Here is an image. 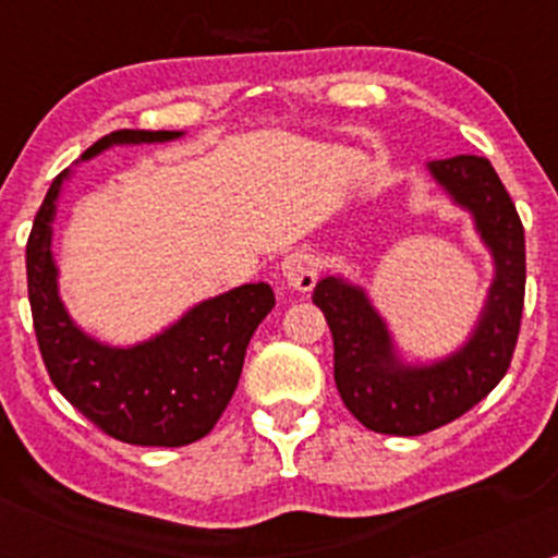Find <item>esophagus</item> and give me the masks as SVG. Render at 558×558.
<instances>
[{"label": "esophagus", "instance_id": "obj_1", "mask_svg": "<svg viewBox=\"0 0 558 558\" xmlns=\"http://www.w3.org/2000/svg\"><path fill=\"white\" fill-rule=\"evenodd\" d=\"M318 258L311 251H291L280 262V275H283L286 286H291L294 291H311L318 280Z\"/></svg>", "mask_w": 558, "mask_h": 558}]
</instances>
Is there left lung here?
I'll return each mask as SVG.
<instances>
[{
  "label": "left lung",
  "mask_w": 558,
  "mask_h": 558,
  "mask_svg": "<svg viewBox=\"0 0 558 558\" xmlns=\"http://www.w3.org/2000/svg\"><path fill=\"white\" fill-rule=\"evenodd\" d=\"M426 170L456 207L470 213L492 253V286L466 340L432 362H404L364 286L326 275L313 291L335 340L337 391L345 408L380 435H426L464 415L505 378L519 340L526 247L513 199L483 156L429 161Z\"/></svg>",
  "instance_id": "1"
}]
</instances>
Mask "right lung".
<instances>
[{
	"mask_svg": "<svg viewBox=\"0 0 558 558\" xmlns=\"http://www.w3.org/2000/svg\"><path fill=\"white\" fill-rule=\"evenodd\" d=\"M185 132L118 129L94 143L81 161L116 145L172 143ZM64 170L50 183L29 243L26 278L39 353L53 386L105 435L129 446L180 448L196 442L227 410L247 342L275 307L269 283H245L196 302L178 320L134 345H110L75 324L59 294L53 218Z\"/></svg>",
	"mask_w": 558,
	"mask_h": 558,
	"instance_id": "obj_1",
	"label": "right lung"
}]
</instances>
